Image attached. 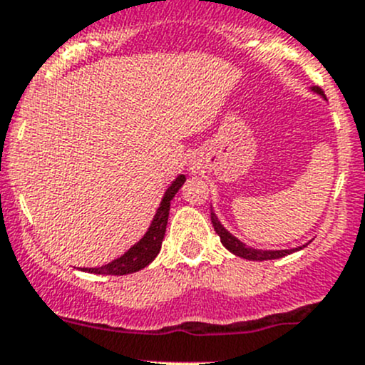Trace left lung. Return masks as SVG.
Here are the masks:
<instances>
[{"label":"left lung","instance_id":"8db88e82","mask_svg":"<svg viewBox=\"0 0 365 365\" xmlns=\"http://www.w3.org/2000/svg\"><path fill=\"white\" fill-rule=\"evenodd\" d=\"M314 93L322 95V97H325V93H323V90L319 86H312L311 88ZM210 217H212V224H213V230H215V233L220 237V242H222L224 247L227 249L230 252H233L235 256H240L244 257V259H251V261H264V259H279V257L282 256H288V254L295 252V251H300L302 247H305V245H302V247H295V249H284V251H263V249H252V247H247V245L244 244V242L238 240L237 237H233V235L230 233V231L226 230V227L220 224V220L217 219V215L213 213H210Z\"/></svg>","mask_w":365,"mask_h":365}]
</instances>
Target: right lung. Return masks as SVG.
<instances>
[{"label": "right lung", "instance_id": "obj_1", "mask_svg": "<svg viewBox=\"0 0 365 365\" xmlns=\"http://www.w3.org/2000/svg\"><path fill=\"white\" fill-rule=\"evenodd\" d=\"M183 182H185V175H180L178 178L168 187V190H165L164 197H162L160 201V206L157 208L155 217H153L152 224H150L148 231H146L145 237H143L138 244L132 245L123 256L116 257L111 263L102 264V267L97 268H83V270L101 275H127L148 267V264L155 259L157 254L160 252L162 240H164L165 235V226H168L169 206H171V200L175 197V194L178 192L180 187L183 185Z\"/></svg>", "mask_w": 365, "mask_h": 365}]
</instances>
